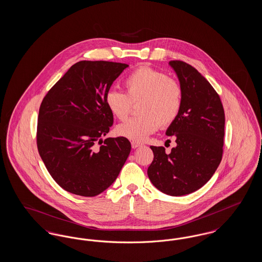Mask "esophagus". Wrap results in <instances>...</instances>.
<instances>
[{
	"label": "esophagus",
	"mask_w": 262,
	"mask_h": 262,
	"mask_svg": "<svg viewBox=\"0 0 262 262\" xmlns=\"http://www.w3.org/2000/svg\"><path fill=\"white\" fill-rule=\"evenodd\" d=\"M140 145H141L140 143L136 142V141H133V142H132V147H133V148H137V147H139Z\"/></svg>",
	"instance_id": "obj_1"
}]
</instances>
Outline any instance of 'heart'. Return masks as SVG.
I'll return each mask as SVG.
<instances>
[{
	"mask_svg": "<svg viewBox=\"0 0 262 262\" xmlns=\"http://www.w3.org/2000/svg\"><path fill=\"white\" fill-rule=\"evenodd\" d=\"M126 93L111 89L105 102L113 116L124 121L133 103L139 102L137 118H132L117 126L120 137L140 142L154 134L159 124L171 125L178 118L183 103L181 84L165 73L148 67H140L125 77Z\"/></svg>",
	"mask_w": 262,
	"mask_h": 262,
	"instance_id": "b5f03b06",
	"label": "heart"
}]
</instances>
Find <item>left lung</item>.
<instances>
[{
    "mask_svg": "<svg viewBox=\"0 0 262 262\" xmlns=\"http://www.w3.org/2000/svg\"><path fill=\"white\" fill-rule=\"evenodd\" d=\"M169 66L183 89L180 114L166 130L176 137L177 146L170 154L162 146H150L154 158L147 174L160 191L181 196L203 187L221 162L225 114L219 95L194 68L181 61Z\"/></svg>",
    "mask_w": 262,
    "mask_h": 262,
    "instance_id": "left-lung-1",
    "label": "left lung"
}]
</instances>
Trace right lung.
Masks as SVG:
<instances>
[{"mask_svg":"<svg viewBox=\"0 0 262 262\" xmlns=\"http://www.w3.org/2000/svg\"><path fill=\"white\" fill-rule=\"evenodd\" d=\"M128 66L80 61L51 88L41 103L37 147L55 182L64 190L95 196L112 185L132 149L127 138L108 137L114 118L105 97Z\"/></svg>","mask_w":262,"mask_h":262,"instance_id":"1","label":"right lung"}]
</instances>
